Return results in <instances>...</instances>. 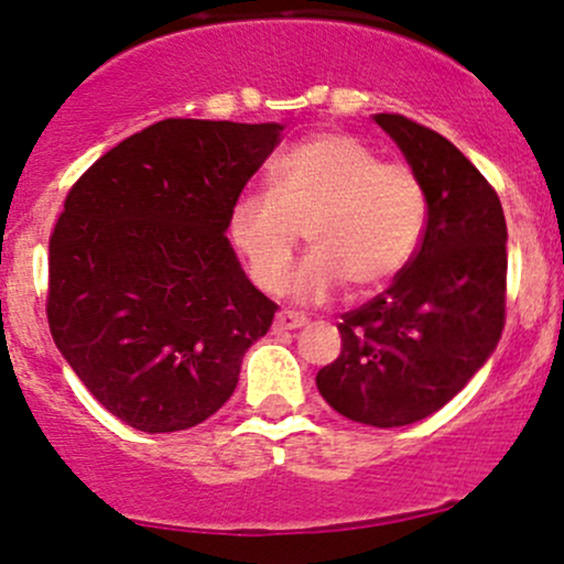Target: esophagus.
<instances>
[{"label": "esophagus", "mask_w": 564, "mask_h": 564, "mask_svg": "<svg viewBox=\"0 0 564 564\" xmlns=\"http://www.w3.org/2000/svg\"><path fill=\"white\" fill-rule=\"evenodd\" d=\"M307 318L296 311H281L275 315V332H286V329H300L305 326Z\"/></svg>", "instance_id": "esophagus-1"}]
</instances>
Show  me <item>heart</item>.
I'll list each match as a JSON object with an SVG mask.
<instances>
[{
    "instance_id": "b5f03b06",
    "label": "heart",
    "mask_w": 564,
    "mask_h": 564,
    "mask_svg": "<svg viewBox=\"0 0 564 564\" xmlns=\"http://www.w3.org/2000/svg\"><path fill=\"white\" fill-rule=\"evenodd\" d=\"M270 192H246L230 208V240L259 289L281 292L302 230L313 253L294 275L300 300L348 283L372 294L414 259L429 225L423 178L348 133H318L270 165Z\"/></svg>"
}]
</instances>
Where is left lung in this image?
Instances as JSON below:
<instances>
[{"label": "left lung", "mask_w": 564, "mask_h": 564, "mask_svg": "<svg viewBox=\"0 0 564 564\" xmlns=\"http://www.w3.org/2000/svg\"><path fill=\"white\" fill-rule=\"evenodd\" d=\"M423 178L429 225L410 268L337 324L343 350L315 375L326 404L399 429L438 412L485 367L506 324V216L453 141L404 115H375Z\"/></svg>", "instance_id": "8db88e82"}]
</instances>
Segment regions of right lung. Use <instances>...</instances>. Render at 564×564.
I'll return each mask as SVG.
<instances>
[{
    "label": "right lung",
    "instance_id": "add662e5",
    "mask_svg": "<svg viewBox=\"0 0 564 564\" xmlns=\"http://www.w3.org/2000/svg\"><path fill=\"white\" fill-rule=\"evenodd\" d=\"M278 122L171 117L98 158L51 235L47 324L98 404L135 431L203 423L278 305L246 278L230 208Z\"/></svg>",
    "mask_w": 564,
    "mask_h": 564
}]
</instances>
